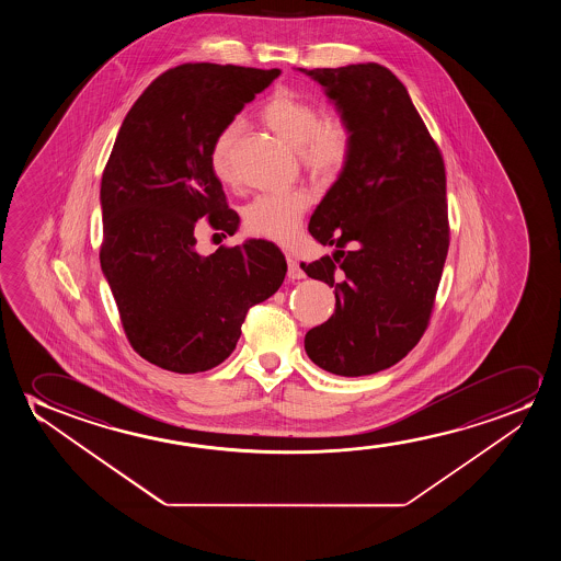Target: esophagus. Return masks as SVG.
I'll list each match as a JSON object with an SVG mask.
<instances>
[{"mask_svg":"<svg viewBox=\"0 0 561 561\" xmlns=\"http://www.w3.org/2000/svg\"><path fill=\"white\" fill-rule=\"evenodd\" d=\"M307 274H305V270L300 268L299 261L291 254H287V277L289 279H302Z\"/></svg>","mask_w":561,"mask_h":561,"instance_id":"1","label":"esophagus"}]
</instances>
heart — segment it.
<instances>
[{
  "mask_svg": "<svg viewBox=\"0 0 561 561\" xmlns=\"http://www.w3.org/2000/svg\"><path fill=\"white\" fill-rule=\"evenodd\" d=\"M261 116L270 130L299 151L300 162L318 180H333L351 159V128L341 121H322L320 108L297 93L289 90L272 93ZM239 131V121H231L216 134L210 146V169L224 184L236 182L233 147ZM310 203L312 195L307 190L262 193L247 205L243 224L254 236L287 245L297 238Z\"/></svg>",
  "mask_w": 561,
  "mask_h": 561,
  "instance_id": "heart-1",
  "label": "heart"
}]
</instances>
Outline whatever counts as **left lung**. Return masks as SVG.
<instances>
[{"mask_svg": "<svg viewBox=\"0 0 561 561\" xmlns=\"http://www.w3.org/2000/svg\"><path fill=\"white\" fill-rule=\"evenodd\" d=\"M297 70L322 85L353 131L351 159L308 226L337 249L302 264L335 287V312L308 331L305 351L335 376H369L402 360L430 322L448 253L445 162L391 70Z\"/></svg>", "mask_w": 561, "mask_h": 561, "instance_id": "left-lung-1", "label": "left lung"}]
</instances>
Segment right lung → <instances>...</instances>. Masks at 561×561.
I'll list each match as a JSON object with an SVG mask.
<instances>
[{
	"instance_id": "obj_1",
	"label": "right lung",
	"mask_w": 561,
	"mask_h": 561,
	"mask_svg": "<svg viewBox=\"0 0 561 561\" xmlns=\"http://www.w3.org/2000/svg\"><path fill=\"white\" fill-rule=\"evenodd\" d=\"M279 69L185 62L154 80L131 105L101 178V270L126 337L154 366L197 374L238 345L247 310L284 284L276 245L247 239L197 253L201 216L236 233L210 169V146Z\"/></svg>"
}]
</instances>
